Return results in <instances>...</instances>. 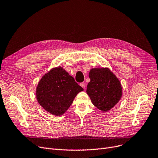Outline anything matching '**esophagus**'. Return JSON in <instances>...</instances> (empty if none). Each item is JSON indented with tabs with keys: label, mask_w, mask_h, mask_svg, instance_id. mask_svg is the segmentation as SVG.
I'll return each instance as SVG.
<instances>
[{
	"label": "esophagus",
	"mask_w": 158,
	"mask_h": 158,
	"mask_svg": "<svg viewBox=\"0 0 158 158\" xmlns=\"http://www.w3.org/2000/svg\"><path fill=\"white\" fill-rule=\"evenodd\" d=\"M80 85H81V87H83V88L84 89L86 88V83H81L80 84Z\"/></svg>",
	"instance_id": "esophagus-1"
}]
</instances>
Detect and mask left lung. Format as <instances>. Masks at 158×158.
Instances as JSON below:
<instances>
[{"instance_id": "left-lung-1", "label": "left lung", "mask_w": 158, "mask_h": 158, "mask_svg": "<svg viewBox=\"0 0 158 158\" xmlns=\"http://www.w3.org/2000/svg\"><path fill=\"white\" fill-rule=\"evenodd\" d=\"M86 93L95 107L103 112L111 109L121 99L122 85L116 75L107 68L90 70Z\"/></svg>"}]
</instances>
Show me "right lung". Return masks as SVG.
Returning <instances> with one entry per match:
<instances>
[{
  "mask_svg": "<svg viewBox=\"0 0 158 158\" xmlns=\"http://www.w3.org/2000/svg\"><path fill=\"white\" fill-rule=\"evenodd\" d=\"M83 89L62 67L51 69L39 81L36 88L38 102L45 110L60 116L70 107L75 97Z\"/></svg>",
  "mask_w": 158,
  "mask_h": 158,
  "instance_id": "obj_1",
  "label": "right lung"
}]
</instances>
